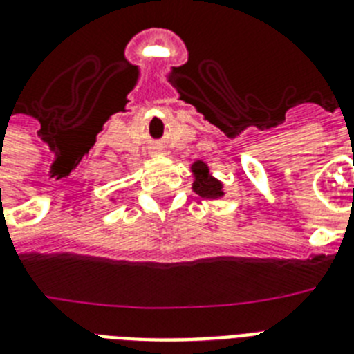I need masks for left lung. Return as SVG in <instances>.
I'll list each match as a JSON object with an SVG mask.
<instances>
[{"label": "left lung", "instance_id": "left-lung-1", "mask_svg": "<svg viewBox=\"0 0 354 354\" xmlns=\"http://www.w3.org/2000/svg\"><path fill=\"white\" fill-rule=\"evenodd\" d=\"M192 174H194V183H192V189H194L196 194H200L201 198H209V200H216V198H221L225 192H223V183L219 180L210 174L209 165L201 160L192 163Z\"/></svg>", "mask_w": 354, "mask_h": 354}]
</instances>
